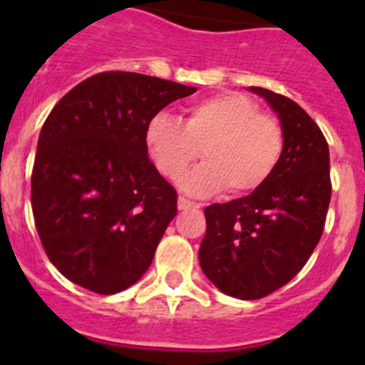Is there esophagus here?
Returning a JSON list of instances; mask_svg holds the SVG:
<instances>
[{
	"mask_svg": "<svg viewBox=\"0 0 365 365\" xmlns=\"http://www.w3.org/2000/svg\"><path fill=\"white\" fill-rule=\"evenodd\" d=\"M177 206H179V210L185 212V210H192V208H199L201 205L188 201V199H185V197H179V201H177Z\"/></svg>",
	"mask_w": 365,
	"mask_h": 365,
	"instance_id": "esophagus-1",
	"label": "esophagus"
}]
</instances>
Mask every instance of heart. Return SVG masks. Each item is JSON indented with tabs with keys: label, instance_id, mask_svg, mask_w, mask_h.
Listing matches in <instances>:
<instances>
[{
	"label": "heart",
	"instance_id": "obj_1",
	"mask_svg": "<svg viewBox=\"0 0 365 365\" xmlns=\"http://www.w3.org/2000/svg\"><path fill=\"white\" fill-rule=\"evenodd\" d=\"M146 148L168 179H179L198 156L207 163L180 178L190 195H208L227 188L247 195L265 185L283 153V130L276 118L261 115L259 106L241 93H221L186 109L182 120L166 113L146 125Z\"/></svg>",
	"mask_w": 365,
	"mask_h": 365
}]
</instances>
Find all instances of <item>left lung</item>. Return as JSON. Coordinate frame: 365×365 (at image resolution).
<instances>
[{"instance_id":"left-lung-1","label":"left lung","mask_w":365,"mask_h":365,"mask_svg":"<svg viewBox=\"0 0 365 365\" xmlns=\"http://www.w3.org/2000/svg\"><path fill=\"white\" fill-rule=\"evenodd\" d=\"M250 91L278 117L282 159L259 190L206 206L199 248L206 278L240 299L263 298L294 278L320 241L331 201L329 146L320 128L291 98L263 87Z\"/></svg>"}]
</instances>
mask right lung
<instances>
[{"mask_svg":"<svg viewBox=\"0 0 365 365\" xmlns=\"http://www.w3.org/2000/svg\"><path fill=\"white\" fill-rule=\"evenodd\" d=\"M197 87L124 71L83 80L45 120L31 202L51 263L76 285L115 294L150 269L177 192L148 159L146 125Z\"/></svg>","mask_w":365,"mask_h":365,"instance_id":"obj_1","label":"right lung"}]
</instances>
